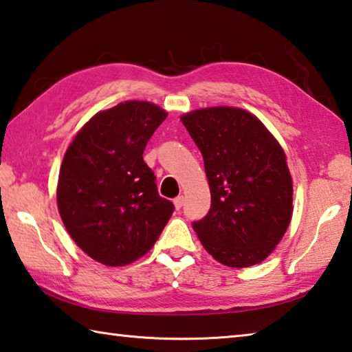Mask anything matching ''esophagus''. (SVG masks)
Instances as JSON below:
<instances>
[{"label":"esophagus","mask_w":352,"mask_h":352,"mask_svg":"<svg viewBox=\"0 0 352 352\" xmlns=\"http://www.w3.org/2000/svg\"><path fill=\"white\" fill-rule=\"evenodd\" d=\"M183 204H184L183 195H178V197H175V199H174V205H175L177 210H180V208L183 206Z\"/></svg>","instance_id":"esophagus-1"}]
</instances>
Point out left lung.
Listing matches in <instances>:
<instances>
[{"label": "left lung", "instance_id": "8db88e82", "mask_svg": "<svg viewBox=\"0 0 352 352\" xmlns=\"http://www.w3.org/2000/svg\"><path fill=\"white\" fill-rule=\"evenodd\" d=\"M197 144L211 190V208L192 228L220 264L264 261L287 230L294 188L283 147L258 118L233 107L182 116Z\"/></svg>", "mask_w": 352, "mask_h": 352}]
</instances>
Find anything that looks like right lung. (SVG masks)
<instances>
[{
	"label": "right lung",
	"instance_id": "1",
	"mask_svg": "<svg viewBox=\"0 0 352 352\" xmlns=\"http://www.w3.org/2000/svg\"><path fill=\"white\" fill-rule=\"evenodd\" d=\"M164 119L160 107L127 100L94 115L65 153L58 212L77 247L100 264L118 267L141 258L174 212L142 160Z\"/></svg>",
	"mask_w": 352,
	"mask_h": 352
}]
</instances>
